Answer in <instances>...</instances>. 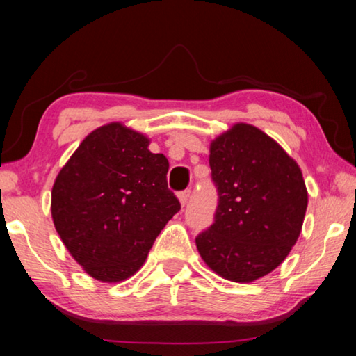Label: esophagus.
Listing matches in <instances>:
<instances>
[{
	"label": "esophagus",
	"mask_w": 356,
	"mask_h": 356,
	"mask_svg": "<svg viewBox=\"0 0 356 356\" xmlns=\"http://www.w3.org/2000/svg\"><path fill=\"white\" fill-rule=\"evenodd\" d=\"M190 195H191V190L190 188H186V190L179 193V200H180V204H182V206H185V204L188 202Z\"/></svg>",
	"instance_id": "34e87169"
}]
</instances>
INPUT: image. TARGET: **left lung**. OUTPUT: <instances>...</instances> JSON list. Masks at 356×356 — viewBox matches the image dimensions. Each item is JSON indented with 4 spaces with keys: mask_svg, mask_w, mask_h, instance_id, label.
<instances>
[{
    "mask_svg": "<svg viewBox=\"0 0 356 356\" xmlns=\"http://www.w3.org/2000/svg\"><path fill=\"white\" fill-rule=\"evenodd\" d=\"M218 191L213 222L196 246L213 272L251 282L284 261L300 236L308 191L298 165L256 127L237 124L210 144Z\"/></svg>",
    "mask_w": 356,
    "mask_h": 356,
    "instance_id": "1",
    "label": "left lung"
}]
</instances>
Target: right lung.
<instances>
[{"mask_svg":"<svg viewBox=\"0 0 356 356\" xmlns=\"http://www.w3.org/2000/svg\"><path fill=\"white\" fill-rule=\"evenodd\" d=\"M141 134L113 122L84 138L59 171L51 216L75 261L105 282L140 270L161 229L180 210L170 163Z\"/></svg>","mask_w":356,"mask_h":356,"instance_id":"1","label":"right lung"}]
</instances>
